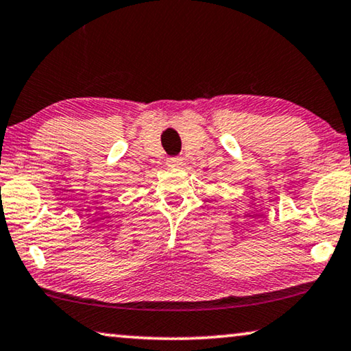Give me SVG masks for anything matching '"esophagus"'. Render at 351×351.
<instances>
[{"label":"esophagus","instance_id":"1","mask_svg":"<svg viewBox=\"0 0 351 351\" xmlns=\"http://www.w3.org/2000/svg\"><path fill=\"white\" fill-rule=\"evenodd\" d=\"M167 165L171 167V169H178V167L184 165V160H182V158H169L167 159Z\"/></svg>","mask_w":351,"mask_h":351}]
</instances>
